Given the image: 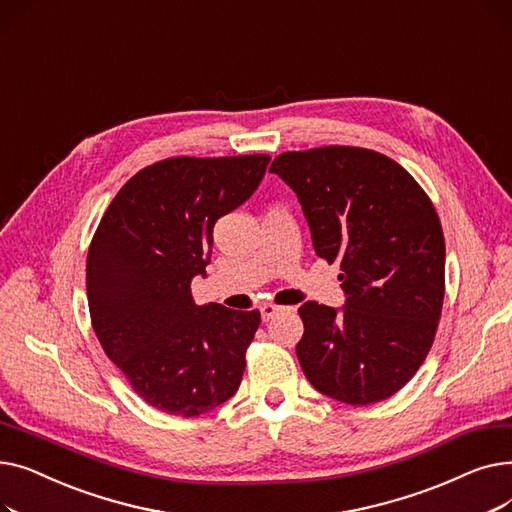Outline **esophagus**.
Wrapping results in <instances>:
<instances>
[{"label": "esophagus", "mask_w": 512, "mask_h": 512, "mask_svg": "<svg viewBox=\"0 0 512 512\" xmlns=\"http://www.w3.org/2000/svg\"><path fill=\"white\" fill-rule=\"evenodd\" d=\"M259 309H261V319H263V321H270L276 313L282 311V307H278V305H274V303H263Z\"/></svg>", "instance_id": "esophagus-1"}]
</instances>
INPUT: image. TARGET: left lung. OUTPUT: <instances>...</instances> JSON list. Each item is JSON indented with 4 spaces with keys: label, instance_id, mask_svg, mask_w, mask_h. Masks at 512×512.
I'll return each mask as SVG.
<instances>
[{
    "label": "left lung",
    "instance_id": "1",
    "mask_svg": "<svg viewBox=\"0 0 512 512\" xmlns=\"http://www.w3.org/2000/svg\"><path fill=\"white\" fill-rule=\"evenodd\" d=\"M270 172L297 193L317 257L342 270V309H299L307 380L355 407L390 398L425 361L442 313L446 247L434 203L394 159L363 147L288 151Z\"/></svg>",
    "mask_w": 512,
    "mask_h": 512
}]
</instances>
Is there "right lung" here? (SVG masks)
Returning a JSON list of instances; mask_svg holds the SVG:
<instances>
[{
	"mask_svg": "<svg viewBox=\"0 0 512 512\" xmlns=\"http://www.w3.org/2000/svg\"><path fill=\"white\" fill-rule=\"evenodd\" d=\"M270 155L170 157L134 174L103 213L87 299L105 355L147 405L178 417L220 407L240 386L259 311L195 305L213 224L245 203Z\"/></svg>",
	"mask_w": 512,
	"mask_h": 512,
	"instance_id": "add662e5",
	"label": "right lung"
}]
</instances>
